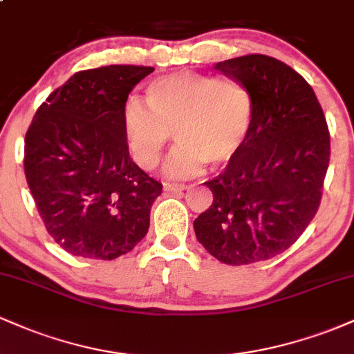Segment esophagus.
Here are the masks:
<instances>
[{"mask_svg":"<svg viewBox=\"0 0 354 354\" xmlns=\"http://www.w3.org/2000/svg\"><path fill=\"white\" fill-rule=\"evenodd\" d=\"M165 191H173V193H180V191L186 189L188 186L186 185H180V183H171V181H165L163 183Z\"/></svg>","mask_w":354,"mask_h":354,"instance_id":"34e87169","label":"esophagus"}]
</instances>
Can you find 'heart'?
<instances>
[{
	"mask_svg": "<svg viewBox=\"0 0 354 354\" xmlns=\"http://www.w3.org/2000/svg\"><path fill=\"white\" fill-rule=\"evenodd\" d=\"M121 120L133 160L143 169L158 165L174 129L180 145L165 171L186 178L208 163H226L241 148L253 123V98L234 78L180 71L153 80L146 101L129 96Z\"/></svg>",
	"mask_w": 354,
	"mask_h": 354,
	"instance_id": "b5f03b06",
	"label": "heart"
}]
</instances>
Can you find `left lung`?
Wrapping results in <instances>:
<instances>
[{
    "label": "left lung",
    "mask_w": 354,
    "mask_h": 354,
    "mask_svg": "<svg viewBox=\"0 0 354 354\" xmlns=\"http://www.w3.org/2000/svg\"><path fill=\"white\" fill-rule=\"evenodd\" d=\"M214 68L248 88L253 123L226 168L205 183L213 203L194 219V233L221 263L253 265L286 251L315 218L330 131L313 88L283 61L246 55Z\"/></svg>",
    "instance_id": "8db88e82"
}]
</instances>
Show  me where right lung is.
<instances>
[{
  "label": "right lung",
  "instance_id": "obj_1",
  "mask_svg": "<svg viewBox=\"0 0 354 354\" xmlns=\"http://www.w3.org/2000/svg\"><path fill=\"white\" fill-rule=\"evenodd\" d=\"M151 66L78 71L38 108L24 174L46 231L64 251L115 259L146 236L163 185L129 158L121 111Z\"/></svg>",
  "mask_w": 354,
  "mask_h": 354
}]
</instances>
